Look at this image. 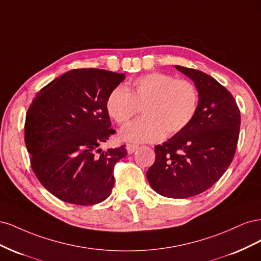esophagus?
<instances>
[{
    "label": "esophagus",
    "instance_id": "1",
    "mask_svg": "<svg viewBox=\"0 0 261 261\" xmlns=\"http://www.w3.org/2000/svg\"><path fill=\"white\" fill-rule=\"evenodd\" d=\"M138 145H133V144H128L127 146H126V150H127L128 154H132L134 151H136V150L138 149Z\"/></svg>",
    "mask_w": 261,
    "mask_h": 261
}]
</instances>
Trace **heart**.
<instances>
[{"instance_id": "b5f03b06", "label": "heart", "mask_w": 261, "mask_h": 261, "mask_svg": "<svg viewBox=\"0 0 261 261\" xmlns=\"http://www.w3.org/2000/svg\"><path fill=\"white\" fill-rule=\"evenodd\" d=\"M107 112L117 124H126L141 109L144 117L126 125L120 137L126 143H154L164 134L175 135L193 122L199 107V93L189 81L151 73L118 86L107 99Z\"/></svg>"}]
</instances>
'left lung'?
Wrapping results in <instances>:
<instances>
[{"mask_svg": "<svg viewBox=\"0 0 261 261\" xmlns=\"http://www.w3.org/2000/svg\"><path fill=\"white\" fill-rule=\"evenodd\" d=\"M175 68L194 82L199 93L198 111L185 129L154 147L155 161L147 178L158 194L188 198L217 183L231 164L241 113L231 92L215 78L194 68Z\"/></svg>", "mask_w": 261, "mask_h": 261, "instance_id": "1", "label": "left lung"}]
</instances>
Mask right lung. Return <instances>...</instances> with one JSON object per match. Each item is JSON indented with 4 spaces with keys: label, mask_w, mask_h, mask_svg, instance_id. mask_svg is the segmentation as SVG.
Returning a JSON list of instances; mask_svg holds the SVG:
<instances>
[{
    "label": "right lung",
    "mask_w": 261,
    "mask_h": 261,
    "mask_svg": "<svg viewBox=\"0 0 261 261\" xmlns=\"http://www.w3.org/2000/svg\"><path fill=\"white\" fill-rule=\"evenodd\" d=\"M125 74L73 69L37 93L25 123L30 164L41 185L59 199L80 206L106 200L114 185V165L125 146L100 148L113 135L107 99Z\"/></svg>",
    "instance_id": "add662e5"
}]
</instances>
